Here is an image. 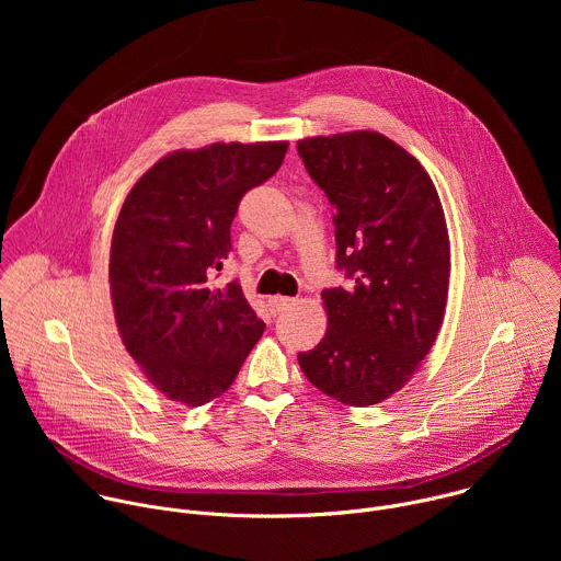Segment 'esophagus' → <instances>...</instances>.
<instances>
[{"instance_id": "34e87169", "label": "esophagus", "mask_w": 561, "mask_h": 561, "mask_svg": "<svg viewBox=\"0 0 561 561\" xmlns=\"http://www.w3.org/2000/svg\"><path fill=\"white\" fill-rule=\"evenodd\" d=\"M293 304H295V299H290V297H273L271 299V310H273V314H279V312L288 310Z\"/></svg>"}]
</instances>
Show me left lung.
Masks as SVG:
<instances>
[{
    "label": "left lung",
    "mask_w": 561,
    "mask_h": 561,
    "mask_svg": "<svg viewBox=\"0 0 561 561\" xmlns=\"http://www.w3.org/2000/svg\"><path fill=\"white\" fill-rule=\"evenodd\" d=\"M297 152L335 208V264L348 279L322 290L327 335L297 359L337 402L379 404L439 333L450 275L444 210L417 159L379 133L310 137Z\"/></svg>",
    "instance_id": "8db88e82"
}]
</instances>
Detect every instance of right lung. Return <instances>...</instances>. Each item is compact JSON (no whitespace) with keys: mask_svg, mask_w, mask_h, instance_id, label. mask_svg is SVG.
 I'll use <instances>...</instances> for the list:
<instances>
[{"mask_svg":"<svg viewBox=\"0 0 561 561\" xmlns=\"http://www.w3.org/2000/svg\"><path fill=\"white\" fill-rule=\"evenodd\" d=\"M286 141L213 144L167 154L133 186L113 232L117 329L150 383L186 407L219 397L266 324L237 282L210 275L232 251L242 197L271 180Z\"/></svg>","mask_w":561,"mask_h":561,"instance_id":"1","label":"right lung"}]
</instances>
